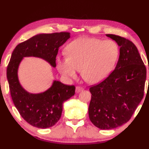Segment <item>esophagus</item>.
Instances as JSON below:
<instances>
[{
    "label": "esophagus",
    "instance_id": "1",
    "mask_svg": "<svg viewBox=\"0 0 149 149\" xmlns=\"http://www.w3.org/2000/svg\"><path fill=\"white\" fill-rule=\"evenodd\" d=\"M82 90H83V88H82V87L77 86L76 88V93H78V92L82 91Z\"/></svg>",
    "mask_w": 149,
    "mask_h": 149
}]
</instances>
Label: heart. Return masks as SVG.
<instances>
[{
	"mask_svg": "<svg viewBox=\"0 0 149 149\" xmlns=\"http://www.w3.org/2000/svg\"><path fill=\"white\" fill-rule=\"evenodd\" d=\"M67 56L57 57L58 71L63 76L76 78L81 69L82 77L92 84L100 83L110 74L117 62L119 47L112 40L80 38L66 47Z\"/></svg>",
	"mask_w": 149,
	"mask_h": 149,
	"instance_id": "heart-1",
	"label": "heart"
}]
</instances>
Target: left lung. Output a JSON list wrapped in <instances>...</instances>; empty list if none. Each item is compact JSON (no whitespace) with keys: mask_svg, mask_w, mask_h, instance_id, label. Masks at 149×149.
<instances>
[{"mask_svg":"<svg viewBox=\"0 0 149 149\" xmlns=\"http://www.w3.org/2000/svg\"><path fill=\"white\" fill-rule=\"evenodd\" d=\"M107 36L120 46L119 59L110 75L90 88L88 109L90 121L102 130L113 129L130 120L143 99L146 78V66L134 44L119 36Z\"/></svg>","mask_w":149,"mask_h":149,"instance_id":"left-lung-1","label":"left lung"}]
</instances>
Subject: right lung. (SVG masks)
I'll list each match as a JSON object with an SVG mask.
<instances>
[{
  "label": "right lung",
  "mask_w": 149,
  "mask_h": 149,
  "mask_svg": "<svg viewBox=\"0 0 149 149\" xmlns=\"http://www.w3.org/2000/svg\"><path fill=\"white\" fill-rule=\"evenodd\" d=\"M69 38V32L38 34L17 45L12 53L7 68L12 100L22 117L36 127L48 128L57 123L61 118L63 103L74 95L76 88L54 80L45 92L31 94L19 82V65L23 57H36L55 67L59 47Z\"/></svg>",
  "instance_id": "add662e5"
}]
</instances>
